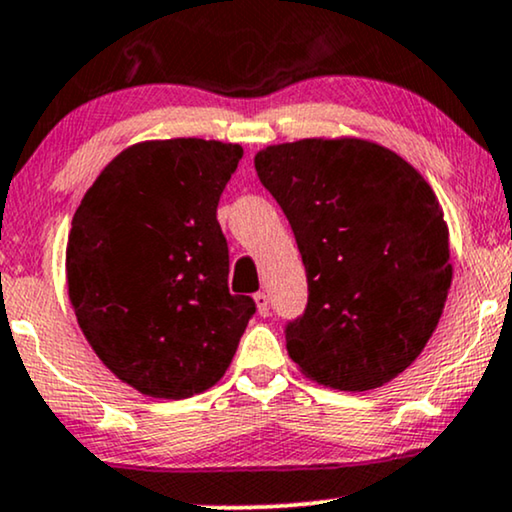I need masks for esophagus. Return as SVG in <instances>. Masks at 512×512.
<instances>
[{
	"mask_svg": "<svg viewBox=\"0 0 512 512\" xmlns=\"http://www.w3.org/2000/svg\"><path fill=\"white\" fill-rule=\"evenodd\" d=\"M255 304H257V314L269 316V297L267 295L255 293Z\"/></svg>",
	"mask_w": 512,
	"mask_h": 512,
	"instance_id": "esophagus-1",
	"label": "esophagus"
}]
</instances>
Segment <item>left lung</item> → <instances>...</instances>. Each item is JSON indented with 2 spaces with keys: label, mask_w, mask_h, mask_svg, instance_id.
<instances>
[{
  "label": "left lung",
  "mask_w": 512,
  "mask_h": 512,
  "mask_svg": "<svg viewBox=\"0 0 512 512\" xmlns=\"http://www.w3.org/2000/svg\"><path fill=\"white\" fill-rule=\"evenodd\" d=\"M255 170L307 271V307L286 326L290 359L333 390L390 383L428 345L451 286L449 229L430 184L364 139L267 146Z\"/></svg>",
  "instance_id": "1"
}]
</instances>
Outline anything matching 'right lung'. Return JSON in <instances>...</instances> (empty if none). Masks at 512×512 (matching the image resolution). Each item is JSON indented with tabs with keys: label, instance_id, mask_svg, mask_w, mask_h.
I'll return each mask as SVG.
<instances>
[{
	"label": "right lung",
	"instance_id": "1",
	"mask_svg": "<svg viewBox=\"0 0 512 512\" xmlns=\"http://www.w3.org/2000/svg\"><path fill=\"white\" fill-rule=\"evenodd\" d=\"M243 148L205 139L129 146L84 193L68 236V295L84 338L122 383L184 399L222 378L255 314L229 293L217 222Z\"/></svg>",
	"mask_w": 512,
	"mask_h": 512
}]
</instances>
